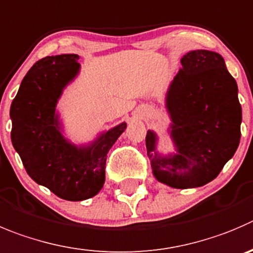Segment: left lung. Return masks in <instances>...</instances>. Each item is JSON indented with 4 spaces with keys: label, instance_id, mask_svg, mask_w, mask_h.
Wrapping results in <instances>:
<instances>
[{
    "label": "left lung",
    "instance_id": "1",
    "mask_svg": "<svg viewBox=\"0 0 253 253\" xmlns=\"http://www.w3.org/2000/svg\"><path fill=\"white\" fill-rule=\"evenodd\" d=\"M181 66L165 98L175 153H158L153 130H148L145 143L158 181L174 189H192L212 181L236 153L242 109L236 81L218 53L190 50Z\"/></svg>",
    "mask_w": 253,
    "mask_h": 253
}]
</instances>
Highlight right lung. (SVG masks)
<instances>
[{"label": "right lung", "mask_w": 253, "mask_h": 253, "mask_svg": "<svg viewBox=\"0 0 253 253\" xmlns=\"http://www.w3.org/2000/svg\"><path fill=\"white\" fill-rule=\"evenodd\" d=\"M78 54L45 57L28 71L11 104V140L27 174L68 201L95 196L105 181L107 154L126 123L92 143L76 145L63 135L57 103L81 71Z\"/></svg>", "instance_id": "add662e5"}]
</instances>
